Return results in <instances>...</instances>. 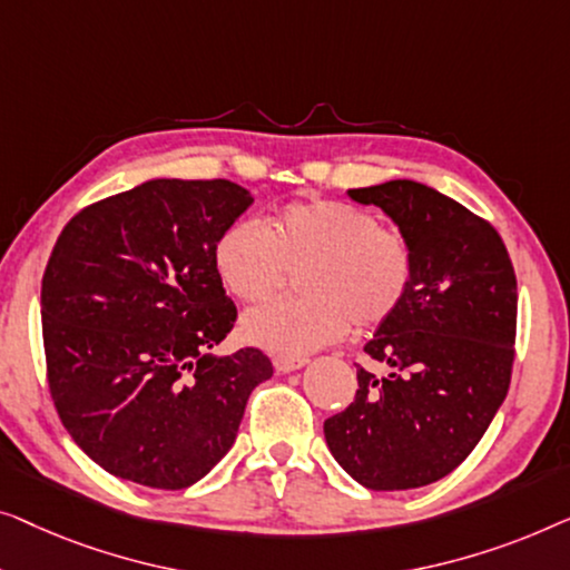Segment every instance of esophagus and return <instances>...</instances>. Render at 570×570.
I'll return each instance as SVG.
<instances>
[{"instance_id": "34e87169", "label": "esophagus", "mask_w": 570, "mask_h": 570, "mask_svg": "<svg viewBox=\"0 0 570 570\" xmlns=\"http://www.w3.org/2000/svg\"><path fill=\"white\" fill-rule=\"evenodd\" d=\"M304 364H307V358H288V356L274 358V366L278 374H292V372H296V368H302Z\"/></svg>"}]
</instances>
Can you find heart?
<instances>
[{"mask_svg":"<svg viewBox=\"0 0 570 570\" xmlns=\"http://www.w3.org/2000/svg\"><path fill=\"white\" fill-rule=\"evenodd\" d=\"M302 296L261 304L243 317V335L276 356L302 358L356 327H374L403 304L413 278L411 243L368 212L341 202H296L261 227L239 219L222 232L214 268L224 288L258 302L299 266Z\"/></svg>","mask_w":570,"mask_h":570,"instance_id":"b5f03b06","label":"heart"}]
</instances>
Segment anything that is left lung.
Listing matches in <instances>:
<instances>
[{"label":"left lung","instance_id":"1","mask_svg":"<svg viewBox=\"0 0 570 570\" xmlns=\"http://www.w3.org/2000/svg\"><path fill=\"white\" fill-rule=\"evenodd\" d=\"M395 222L413 250L400 307L364 351L346 411L325 421L335 462L372 491L436 483L464 462L509 392L517 276L499 232L454 198L415 180L346 190Z\"/></svg>","mask_w":570,"mask_h":570}]
</instances>
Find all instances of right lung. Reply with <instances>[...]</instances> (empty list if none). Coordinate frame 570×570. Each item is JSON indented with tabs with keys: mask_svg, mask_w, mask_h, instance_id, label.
<instances>
[{
	"mask_svg": "<svg viewBox=\"0 0 570 570\" xmlns=\"http://www.w3.org/2000/svg\"><path fill=\"white\" fill-rule=\"evenodd\" d=\"M250 204L232 180L151 178L56 239L41 288L48 387L110 475L163 491L198 483L274 374L258 348L208 354L237 320L214 247Z\"/></svg>",
	"mask_w": 570,
	"mask_h": 570,
	"instance_id": "1",
	"label": "right lung"
}]
</instances>
